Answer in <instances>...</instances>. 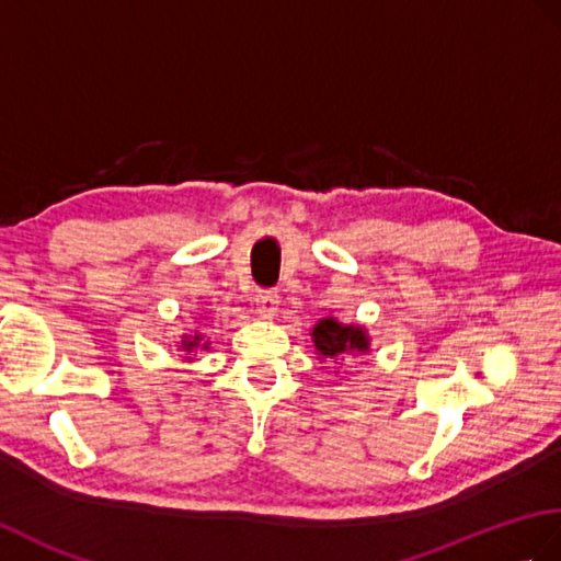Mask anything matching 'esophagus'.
Instances as JSON below:
<instances>
[{
    "label": "esophagus",
    "mask_w": 561,
    "mask_h": 561,
    "mask_svg": "<svg viewBox=\"0 0 561 561\" xmlns=\"http://www.w3.org/2000/svg\"><path fill=\"white\" fill-rule=\"evenodd\" d=\"M255 304H257V312H263V316H275L279 306L277 289H257Z\"/></svg>",
    "instance_id": "obj_1"
}]
</instances>
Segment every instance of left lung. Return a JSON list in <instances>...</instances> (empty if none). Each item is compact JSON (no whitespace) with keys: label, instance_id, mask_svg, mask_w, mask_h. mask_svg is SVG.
<instances>
[{"label":"left lung","instance_id":"8db88e82","mask_svg":"<svg viewBox=\"0 0 561 561\" xmlns=\"http://www.w3.org/2000/svg\"><path fill=\"white\" fill-rule=\"evenodd\" d=\"M312 342H316V348L322 356L336 358V356H346L348 351H366L368 340L366 332L360 328H354V324H340L336 320L328 318L320 320L312 330Z\"/></svg>","mask_w":561,"mask_h":561}]
</instances>
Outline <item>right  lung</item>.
<instances>
[{"instance_id": "add662e5", "label": "right lung", "mask_w": 561, "mask_h": 561, "mask_svg": "<svg viewBox=\"0 0 561 561\" xmlns=\"http://www.w3.org/2000/svg\"><path fill=\"white\" fill-rule=\"evenodd\" d=\"M198 342H201V336H193L191 342H184V344H181V348H184V351H193V348H198Z\"/></svg>"}]
</instances>
